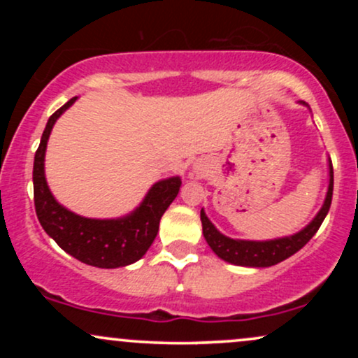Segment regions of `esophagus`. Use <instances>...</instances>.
Listing matches in <instances>:
<instances>
[{
    "instance_id": "obj_1",
    "label": "esophagus",
    "mask_w": 358,
    "mask_h": 358,
    "mask_svg": "<svg viewBox=\"0 0 358 358\" xmlns=\"http://www.w3.org/2000/svg\"><path fill=\"white\" fill-rule=\"evenodd\" d=\"M199 171H202V170H200V168H199Z\"/></svg>"
}]
</instances>
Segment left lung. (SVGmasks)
Instances as JSON below:
<instances>
[{
	"label": "left lung",
	"instance_id": "obj_1",
	"mask_svg": "<svg viewBox=\"0 0 358 358\" xmlns=\"http://www.w3.org/2000/svg\"><path fill=\"white\" fill-rule=\"evenodd\" d=\"M299 104L310 108L303 101H299ZM328 176H330V180H328V190L327 195H324L322 208H320L318 213L313 217V220L306 227H303L301 231L293 234V236L278 237V239L269 241L232 239V237L224 236L220 231H217V227L212 224L207 213L202 208L200 210V220H202L205 241H207L210 249L222 261L231 262V264L236 266H244V268H269V266L285 261V259L296 254L315 236L320 225H322V222L324 220V217H327L328 210H330L331 195H334V168H331L330 158H328Z\"/></svg>",
	"mask_w": 358,
	"mask_h": 358
}]
</instances>
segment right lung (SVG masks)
<instances>
[{
    "mask_svg": "<svg viewBox=\"0 0 358 358\" xmlns=\"http://www.w3.org/2000/svg\"><path fill=\"white\" fill-rule=\"evenodd\" d=\"M77 97L65 102L52 114L40 139L34 162L35 210L43 231L72 257L84 264L116 269L133 264L146 254L159 229V220L178 195L180 176L159 180L148 190L143 202L127 215L117 219H89L60 205L45 178V151L53 124Z\"/></svg>",
    "mask_w": 358,
    "mask_h": 358,
    "instance_id": "add662e5",
    "label": "right lung"
}]
</instances>
